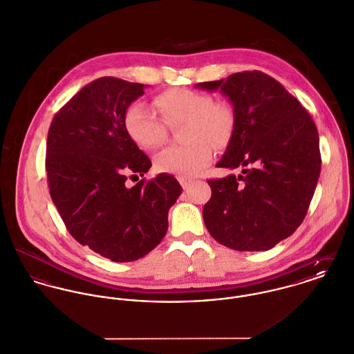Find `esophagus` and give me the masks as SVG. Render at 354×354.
<instances>
[{"label":"esophagus","instance_id":"obj_1","mask_svg":"<svg viewBox=\"0 0 354 354\" xmlns=\"http://www.w3.org/2000/svg\"><path fill=\"white\" fill-rule=\"evenodd\" d=\"M179 183H180V186L186 190V189H189V186L193 183V179H190V178H179Z\"/></svg>","mask_w":354,"mask_h":354}]
</instances>
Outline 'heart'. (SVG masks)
Returning a JSON list of instances; mask_svg holds the SVG:
<instances>
[{
  "label": "heart",
  "instance_id": "obj_1",
  "mask_svg": "<svg viewBox=\"0 0 354 354\" xmlns=\"http://www.w3.org/2000/svg\"><path fill=\"white\" fill-rule=\"evenodd\" d=\"M160 119L145 104L131 103L123 117L124 131L141 149L155 151L167 138V127L183 123L180 136L186 145L162 151L155 158L158 172L193 176L212 160L214 149H224L235 133V109L214 100L210 93L187 88H171L153 99Z\"/></svg>",
  "mask_w": 354,
  "mask_h": 354
}]
</instances>
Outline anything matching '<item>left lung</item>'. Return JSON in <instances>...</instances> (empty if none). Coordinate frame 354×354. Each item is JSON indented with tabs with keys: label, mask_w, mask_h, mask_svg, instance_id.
Masks as SVG:
<instances>
[{
	"label": "left lung",
	"mask_w": 354,
	"mask_h": 354,
	"mask_svg": "<svg viewBox=\"0 0 354 354\" xmlns=\"http://www.w3.org/2000/svg\"><path fill=\"white\" fill-rule=\"evenodd\" d=\"M196 86L230 97L235 133L218 161L240 175L209 179L203 221L218 243L237 251H266L303 223L320 174L314 119L269 75L240 72Z\"/></svg>",
	"instance_id": "8db88e82"
}]
</instances>
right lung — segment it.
Here are the masks:
<instances>
[{"label": "right lung", "instance_id": "1", "mask_svg": "<svg viewBox=\"0 0 354 354\" xmlns=\"http://www.w3.org/2000/svg\"><path fill=\"white\" fill-rule=\"evenodd\" d=\"M142 95L144 84L93 80L54 115L47 134V183L66 230L113 262L151 252L182 194L168 174L126 186L129 176L138 179L152 165L123 126L126 109Z\"/></svg>", "mask_w": 354, "mask_h": 354}]
</instances>
